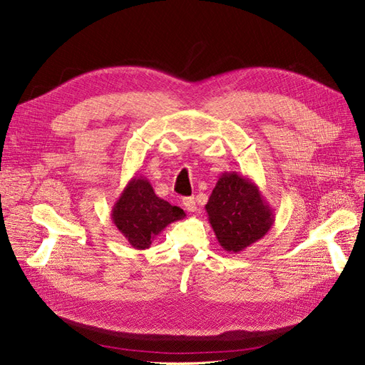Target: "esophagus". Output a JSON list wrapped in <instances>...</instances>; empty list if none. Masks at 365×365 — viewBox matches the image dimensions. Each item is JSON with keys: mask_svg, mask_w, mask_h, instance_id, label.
<instances>
[{"mask_svg": "<svg viewBox=\"0 0 365 365\" xmlns=\"http://www.w3.org/2000/svg\"><path fill=\"white\" fill-rule=\"evenodd\" d=\"M183 206H185V210L190 211V212H195L197 211V205H195L194 197H185V199H183Z\"/></svg>", "mask_w": 365, "mask_h": 365, "instance_id": "1", "label": "esophagus"}]
</instances>
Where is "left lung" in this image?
<instances>
[{
  "label": "left lung",
  "mask_w": 365,
  "mask_h": 365,
  "mask_svg": "<svg viewBox=\"0 0 365 365\" xmlns=\"http://www.w3.org/2000/svg\"><path fill=\"white\" fill-rule=\"evenodd\" d=\"M205 210L218 243L231 254L263 238L275 222L274 210L255 182L235 171L218 177Z\"/></svg>",
  "instance_id": "1"
}]
</instances>
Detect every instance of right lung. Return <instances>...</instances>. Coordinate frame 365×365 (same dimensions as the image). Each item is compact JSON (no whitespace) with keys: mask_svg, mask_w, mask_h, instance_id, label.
Listing matches in <instances>:
<instances>
[{"mask_svg":"<svg viewBox=\"0 0 365 365\" xmlns=\"http://www.w3.org/2000/svg\"><path fill=\"white\" fill-rule=\"evenodd\" d=\"M185 211L154 194L145 177L134 175L113 205L111 218L134 249H148L163 229L185 217Z\"/></svg>","mask_w":365,"mask_h":365,"instance_id":"obj_1","label":"right lung"}]
</instances>
